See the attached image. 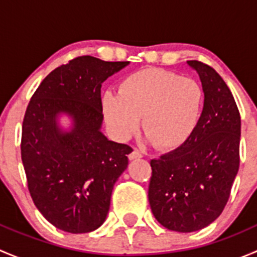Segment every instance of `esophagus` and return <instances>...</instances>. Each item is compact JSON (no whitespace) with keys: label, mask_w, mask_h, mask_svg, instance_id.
Masks as SVG:
<instances>
[{"label":"esophagus","mask_w":257,"mask_h":257,"mask_svg":"<svg viewBox=\"0 0 257 257\" xmlns=\"http://www.w3.org/2000/svg\"><path fill=\"white\" fill-rule=\"evenodd\" d=\"M128 157L131 160H134V159H139V158H142L143 157V154H142L138 149H133V152H132Z\"/></svg>","instance_id":"34e87169"}]
</instances>
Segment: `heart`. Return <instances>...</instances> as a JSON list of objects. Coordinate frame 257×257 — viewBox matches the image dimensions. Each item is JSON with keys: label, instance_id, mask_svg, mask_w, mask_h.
Wrapping results in <instances>:
<instances>
[{"label": "heart", "instance_id": "heart-1", "mask_svg": "<svg viewBox=\"0 0 257 257\" xmlns=\"http://www.w3.org/2000/svg\"><path fill=\"white\" fill-rule=\"evenodd\" d=\"M204 104L196 80L162 68H147L121 80L118 95L102 98L105 120L116 138L125 141L142 128L162 149H174L195 132Z\"/></svg>", "mask_w": 257, "mask_h": 257}]
</instances>
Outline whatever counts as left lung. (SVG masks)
<instances>
[{
  "label": "left lung",
  "mask_w": 257,
  "mask_h": 257,
  "mask_svg": "<svg viewBox=\"0 0 257 257\" xmlns=\"http://www.w3.org/2000/svg\"><path fill=\"white\" fill-rule=\"evenodd\" d=\"M186 63L204 90L200 120L185 143L150 162L148 190L155 219L178 232L198 231L220 216L240 164L241 119L229 87L208 64Z\"/></svg>",
  "instance_id": "obj_1"
}]
</instances>
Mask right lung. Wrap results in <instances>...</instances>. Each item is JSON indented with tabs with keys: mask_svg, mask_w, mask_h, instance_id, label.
I'll return each mask as SVG.
<instances>
[{
	"mask_svg": "<svg viewBox=\"0 0 257 257\" xmlns=\"http://www.w3.org/2000/svg\"><path fill=\"white\" fill-rule=\"evenodd\" d=\"M129 62L82 56L42 80L28 103L21 157L36 208L57 229L83 234L105 221L132 148L102 133V83ZM72 124L62 128L59 118Z\"/></svg>",
	"mask_w": 257,
	"mask_h": 257,
	"instance_id": "obj_1",
	"label": "right lung"
}]
</instances>
